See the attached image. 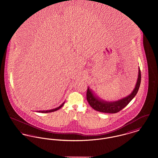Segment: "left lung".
<instances>
[{"label":"left lung","instance_id":"8db88e82","mask_svg":"<svg viewBox=\"0 0 158 158\" xmlns=\"http://www.w3.org/2000/svg\"><path fill=\"white\" fill-rule=\"evenodd\" d=\"M141 71L139 67L137 83L133 91L128 96L116 101H106L101 99L88 87L86 95L87 100L89 105L95 110L102 113H116L120 111L125 108L137 95L141 83Z\"/></svg>","mask_w":158,"mask_h":158}]
</instances>
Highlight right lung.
Wrapping results in <instances>:
<instances>
[{
  "mask_svg": "<svg viewBox=\"0 0 158 158\" xmlns=\"http://www.w3.org/2000/svg\"><path fill=\"white\" fill-rule=\"evenodd\" d=\"M64 104V102L62 103V104L60 105L59 106L56 108H54V109H52V110H44V111H36V112H38V113H51V112H53V111H56L57 110H58L59 109H60V108L62 107L63 104Z\"/></svg>",
  "mask_w": 158,
  "mask_h": 158,
  "instance_id": "add662e5",
  "label": "right lung"
}]
</instances>
